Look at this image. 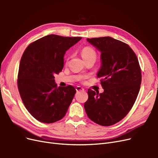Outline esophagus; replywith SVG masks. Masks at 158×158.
<instances>
[{"label":"esophagus","mask_w":158,"mask_h":158,"mask_svg":"<svg viewBox=\"0 0 158 158\" xmlns=\"http://www.w3.org/2000/svg\"><path fill=\"white\" fill-rule=\"evenodd\" d=\"M76 91H77V92H84V89L82 87H80V86H77V87H76Z\"/></svg>","instance_id":"obj_1"}]
</instances>
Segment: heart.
Masks as SVG:
<instances>
[{
	"label": "heart",
	"instance_id": "1",
	"mask_svg": "<svg viewBox=\"0 0 158 158\" xmlns=\"http://www.w3.org/2000/svg\"><path fill=\"white\" fill-rule=\"evenodd\" d=\"M81 55H82L84 60L89 59L90 57H96V53H95V51L89 47H84L81 51Z\"/></svg>",
	"mask_w": 158,
	"mask_h": 158
}]
</instances>
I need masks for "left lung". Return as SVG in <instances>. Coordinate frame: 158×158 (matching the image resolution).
I'll return each instance as SVG.
<instances>
[{
    "instance_id": "1",
    "label": "left lung",
    "mask_w": 158,
    "mask_h": 158,
    "mask_svg": "<svg viewBox=\"0 0 158 158\" xmlns=\"http://www.w3.org/2000/svg\"><path fill=\"white\" fill-rule=\"evenodd\" d=\"M101 52L103 93L89 89L84 103L88 117L102 126H111L125 117L132 107L140 91L142 74L138 60L128 45L111 37L88 38Z\"/></svg>"
}]
</instances>
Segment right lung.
Masks as SVG:
<instances>
[{"label":"right lung","mask_w":158,"mask_h":158,"mask_svg":"<svg viewBox=\"0 0 158 158\" xmlns=\"http://www.w3.org/2000/svg\"><path fill=\"white\" fill-rule=\"evenodd\" d=\"M81 39L46 35L31 43L23 52L18 88L26 108L37 121L55 123L67 112L76 90L72 85L57 87L54 75L63 68L66 51Z\"/></svg>","instance_id":"obj_1"}]
</instances>
